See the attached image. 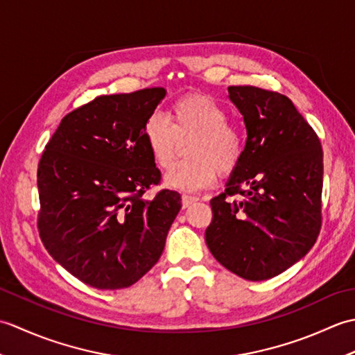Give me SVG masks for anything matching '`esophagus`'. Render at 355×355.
I'll return each mask as SVG.
<instances>
[{
  "label": "esophagus",
  "instance_id": "obj_1",
  "mask_svg": "<svg viewBox=\"0 0 355 355\" xmlns=\"http://www.w3.org/2000/svg\"><path fill=\"white\" fill-rule=\"evenodd\" d=\"M195 201H198V198L192 197V195H183V197H182V205H183L184 209L189 207L192 202H195Z\"/></svg>",
  "mask_w": 355,
  "mask_h": 355
}]
</instances>
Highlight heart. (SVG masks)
Wrapping results in <instances>:
<instances>
[{"mask_svg":"<svg viewBox=\"0 0 355 355\" xmlns=\"http://www.w3.org/2000/svg\"><path fill=\"white\" fill-rule=\"evenodd\" d=\"M171 122L153 114L143 125V140L157 168L169 169L180 145L189 141V160L166 173L171 189L195 192L212 184L218 173L225 177L235 171L244 155V137L239 128L227 120L221 103L205 94H187L172 103Z\"/></svg>","mask_w":355,"mask_h":355,"instance_id":"1","label":"heart"}]
</instances>
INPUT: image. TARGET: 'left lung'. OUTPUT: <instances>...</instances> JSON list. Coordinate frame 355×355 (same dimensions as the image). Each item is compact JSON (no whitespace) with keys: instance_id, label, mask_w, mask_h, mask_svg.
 Here are the masks:
<instances>
[{"instance_id":"1","label":"left lung","mask_w":355,"mask_h":355,"mask_svg":"<svg viewBox=\"0 0 355 355\" xmlns=\"http://www.w3.org/2000/svg\"><path fill=\"white\" fill-rule=\"evenodd\" d=\"M229 97L247 140L225 191L210 200L206 244L232 273L266 281L302 259L319 236L323 153L286 96L244 85L229 87Z\"/></svg>"}]
</instances>
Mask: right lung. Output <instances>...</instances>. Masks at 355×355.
Returning <instances> with one entry per match:
<instances>
[{
	"label": "right lung",
	"mask_w": 355,
	"mask_h": 355,
	"mask_svg": "<svg viewBox=\"0 0 355 355\" xmlns=\"http://www.w3.org/2000/svg\"><path fill=\"white\" fill-rule=\"evenodd\" d=\"M166 89L99 96L69 112L37 164V232L51 258L84 284L119 290L135 284L163 253L180 193H143L162 173L143 125Z\"/></svg>",
	"instance_id": "add662e5"
}]
</instances>
